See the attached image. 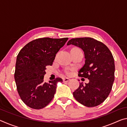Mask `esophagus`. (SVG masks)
<instances>
[{
  "label": "esophagus",
  "mask_w": 127,
  "mask_h": 127,
  "mask_svg": "<svg viewBox=\"0 0 127 127\" xmlns=\"http://www.w3.org/2000/svg\"><path fill=\"white\" fill-rule=\"evenodd\" d=\"M69 80H70V79L68 78H64L63 79V82H68Z\"/></svg>",
  "instance_id": "34e87169"
}]
</instances>
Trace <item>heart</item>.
Masks as SVG:
<instances>
[{
  "instance_id": "obj_1",
  "label": "heart",
  "mask_w": 127,
  "mask_h": 127,
  "mask_svg": "<svg viewBox=\"0 0 127 127\" xmlns=\"http://www.w3.org/2000/svg\"><path fill=\"white\" fill-rule=\"evenodd\" d=\"M65 73H66V74H67V75H69L70 74V73L69 71H68V70H67V71L65 72Z\"/></svg>"
}]
</instances>
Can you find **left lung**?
<instances>
[{"label":"left lung","mask_w":127,"mask_h":127,"mask_svg":"<svg viewBox=\"0 0 127 127\" xmlns=\"http://www.w3.org/2000/svg\"><path fill=\"white\" fill-rule=\"evenodd\" d=\"M73 45L84 51L85 63L78 76L89 79L79 83L73 95L77 101L87 107H94L106 100L114 81V59L111 51L102 42L91 37L72 38L67 45Z\"/></svg>","instance_id":"1"}]
</instances>
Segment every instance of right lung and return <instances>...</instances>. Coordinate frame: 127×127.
<instances>
[{
	"instance_id": "obj_1",
	"label": "right lung",
	"mask_w": 127,
	"mask_h": 127,
	"mask_svg": "<svg viewBox=\"0 0 127 127\" xmlns=\"http://www.w3.org/2000/svg\"><path fill=\"white\" fill-rule=\"evenodd\" d=\"M68 38H40L28 43L17 57L14 79L21 100L31 108L40 109L47 106L54 96L57 78L49 83L44 82L47 65H51L56 54Z\"/></svg>"
}]
</instances>
